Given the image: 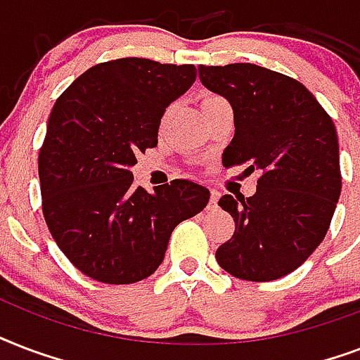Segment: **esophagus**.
<instances>
[{"mask_svg":"<svg viewBox=\"0 0 360 360\" xmlns=\"http://www.w3.org/2000/svg\"><path fill=\"white\" fill-rule=\"evenodd\" d=\"M218 199H219L218 191H214V189H212V193H210V202H208V210H214V208H216V206H218Z\"/></svg>","mask_w":360,"mask_h":360,"instance_id":"1","label":"esophagus"}]
</instances>
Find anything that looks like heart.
Segmentation results:
<instances>
[{"mask_svg":"<svg viewBox=\"0 0 360 360\" xmlns=\"http://www.w3.org/2000/svg\"><path fill=\"white\" fill-rule=\"evenodd\" d=\"M206 99H212V97H206ZM206 99H205V101H206ZM163 118H167V114H165V116H163Z\"/></svg>","mask_w":360,"mask_h":360,"instance_id":"1","label":"heart"}]
</instances>
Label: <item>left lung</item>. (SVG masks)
<instances>
[{
	"instance_id": "left-lung-1",
	"label": "left lung",
	"mask_w": 360,
	"mask_h": 360,
	"mask_svg": "<svg viewBox=\"0 0 360 360\" xmlns=\"http://www.w3.org/2000/svg\"><path fill=\"white\" fill-rule=\"evenodd\" d=\"M199 79L233 107L235 136L221 163L261 171L253 197L219 199L235 235L216 259L240 280H278L327 235L342 191L336 127L306 86L264 67L199 65Z\"/></svg>"
}]
</instances>
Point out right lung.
<instances>
[{"label":"right lung","instance_id":"add662e5","mask_svg":"<svg viewBox=\"0 0 360 360\" xmlns=\"http://www.w3.org/2000/svg\"><path fill=\"white\" fill-rule=\"evenodd\" d=\"M195 79V65L122 58L94 65L58 97L39 152L43 214L91 280L122 285L154 274L174 227L208 205L200 184L172 180L148 193L131 172Z\"/></svg>","mask_w":360,"mask_h":360}]
</instances>
